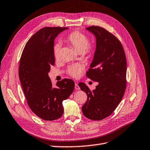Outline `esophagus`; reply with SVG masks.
Masks as SVG:
<instances>
[{
  "mask_svg": "<svg viewBox=\"0 0 150 150\" xmlns=\"http://www.w3.org/2000/svg\"><path fill=\"white\" fill-rule=\"evenodd\" d=\"M75 89L76 90H79L80 89V87H79V86L78 85V83H75Z\"/></svg>",
  "mask_w": 150,
  "mask_h": 150,
  "instance_id": "esophagus-1",
  "label": "esophagus"
}]
</instances>
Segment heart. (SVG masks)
Here are the masks:
<instances>
[{
  "instance_id": "obj_1",
  "label": "heart",
  "mask_w": 150,
  "mask_h": 150,
  "mask_svg": "<svg viewBox=\"0 0 150 150\" xmlns=\"http://www.w3.org/2000/svg\"><path fill=\"white\" fill-rule=\"evenodd\" d=\"M65 41L73 46L74 49L82 55H91L93 52V47L90 44V39L85 34L78 31L69 33L64 39ZM60 45L56 44L53 46V55L56 59L59 57ZM83 67L81 64L76 63L69 66L67 73L73 77H77L81 73Z\"/></svg>"
}]
</instances>
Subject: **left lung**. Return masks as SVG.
I'll return each mask as SVG.
<instances>
[{"mask_svg":"<svg viewBox=\"0 0 150 150\" xmlns=\"http://www.w3.org/2000/svg\"><path fill=\"white\" fill-rule=\"evenodd\" d=\"M86 29L97 39L93 59L86 75L98 85L91 91L84 83H79L87 95L82 111L87 118L100 121L111 115L123 97L127 82L126 57L121 42L106 29L97 26Z\"/></svg>","mask_w":150,"mask_h":150,"instance_id":"1","label":"left lung"}]
</instances>
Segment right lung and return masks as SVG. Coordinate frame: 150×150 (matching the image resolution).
I'll use <instances>...</instances> for the list:
<instances>
[{
	"mask_svg": "<svg viewBox=\"0 0 150 150\" xmlns=\"http://www.w3.org/2000/svg\"><path fill=\"white\" fill-rule=\"evenodd\" d=\"M64 27H45L29 39L23 50L19 65V77L30 109L40 118L53 121L63 114V101L73 92L74 82L63 79L56 87L48 75L55 64L54 40Z\"/></svg>",
	"mask_w": 150,
	"mask_h": 150,
	"instance_id": "obj_1",
	"label": "right lung"
}]
</instances>
